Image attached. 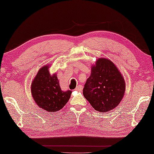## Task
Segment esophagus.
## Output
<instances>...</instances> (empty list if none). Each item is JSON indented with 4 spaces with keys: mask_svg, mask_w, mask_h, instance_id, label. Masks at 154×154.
Listing matches in <instances>:
<instances>
[{
    "mask_svg": "<svg viewBox=\"0 0 154 154\" xmlns=\"http://www.w3.org/2000/svg\"><path fill=\"white\" fill-rule=\"evenodd\" d=\"M82 89V85H78V86L75 87V90H76V91H81Z\"/></svg>",
    "mask_w": 154,
    "mask_h": 154,
    "instance_id": "34e87169",
    "label": "esophagus"
}]
</instances>
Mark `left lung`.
Here are the masks:
<instances>
[{"mask_svg": "<svg viewBox=\"0 0 154 154\" xmlns=\"http://www.w3.org/2000/svg\"><path fill=\"white\" fill-rule=\"evenodd\" d=\"M125 90L122 74L110 60L98 59L83 89L84 97L95 110L106 112L119 104Z\"/></svg>", "mask_w": 154, "mask_h": 154, "instance_id": "8db88e82", "label": "left lung"}]
</instances>
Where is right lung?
Instances as JSON below:
<instances>
[{
	"instance_id": "obj_1",
	"label": "right lung",
	"mask_w": 154,
	"mask_h": 154,
	"mask_svg": "<svg viewBox=\"0 0 154 154\" xmlns=\"http://www.w3.org/2000/svg\"><path fill=\"white\" fill-rule=\"evenodd\" d=\"M50 65L40 68L31 83V94L38 106L48 112L63 108L71 96L70 90L63 91L56 73L50 75Z\"/></svg>"
}]
</instances>
